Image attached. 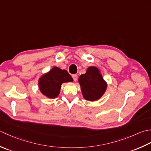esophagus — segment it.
Listing matches in <instances>:
<instances>
[{
	"label": "esophagus",
	"instance_id": "34e87169",
	"mask_svg": "<svg viewBox=\"0 0 151 151\" xmlns=\"http://www.w3.org/2000/svg\"><path fill=\"white\" fill-rule=\"evenodd\" d=\"M72 78L73 79V81H77V79H78V75H77V74H73V75L72 76Z\"/></svg>",
	"mask_w": 151,
	"mask_h": 151
}]
</instances>
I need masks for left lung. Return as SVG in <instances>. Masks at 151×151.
<instances>
[{
    "instance_id": "left-lung-1",
    "label": "left lung",
    "mask_w": 151,
    "mask_h": 151,
    "mask_svg": "<svg viewBox=\"0 0 151 151\" xmlns=\"http://www.w3.org/2000/svg\"><path fill=\"white\" fill-rule=\"evenodd\" d=\"M79 83L83 96L89 101L99 99L107 88V84L96 67H89L85 74L79 76Z\"/></svg>"
}]
</instances>
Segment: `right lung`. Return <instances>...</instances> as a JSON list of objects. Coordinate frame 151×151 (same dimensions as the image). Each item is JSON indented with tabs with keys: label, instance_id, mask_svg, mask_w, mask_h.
<instances>
[{
	"label": "right lung",
	"instance_id": "obj_1",
	"mask_svg": "<svg viewBox=\"0 0 151 151\" xmlns=\"http://www.w3.org/2000/svg\"><path fill=\"white\" fill-rule=\"evenodd\" d=\"M68 81H73L68 72L66 70L54 67L40 79L39 87L43 94L50 98H54L59 94L63 83Z\"/></svg>",
	"mask_w": 151,
	"mask_h": 151
}]
</instances>
